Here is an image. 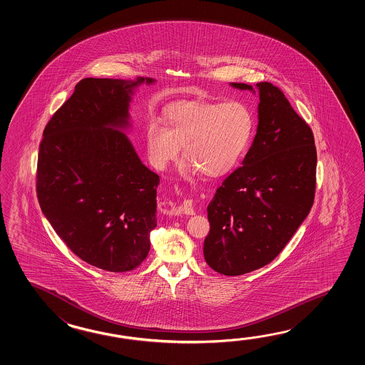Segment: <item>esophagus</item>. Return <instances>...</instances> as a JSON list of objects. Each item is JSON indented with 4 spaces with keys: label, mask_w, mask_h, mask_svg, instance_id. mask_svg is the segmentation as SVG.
I'll list each match as a JSON object with an SVG mask.
<instances>
[{
    "label": "esophagus",
    "mask_w": 365,
    "mask_h": 365,
    "mask_svg": "<svg viewBox=\"0 0 365 365\" xmlns=\"http://www.w3.org/2000/svg\"><path fill=\"white\" fill-rule=\"evenodd\" d=\"M171 214H173V215H180V214H185V215H193V201H192V200H185V201L182 202L181 205H178V206H172Z\"/></svg>",
    "instance_id": "obj_1"
}]
</instances>
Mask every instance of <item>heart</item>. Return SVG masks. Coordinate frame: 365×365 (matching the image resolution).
I'll use <instances>...</instances> for the list:
<instances>
[{"label":"heart","instance_id":"1","mask_svg":"<svg viewBox=\"0 0 365 365\" xmlns=\"http://www.w3.org/2000/svg\"><path fill=\"white\" fill-rule=\"evenodd\" d=\"M253 128V112L244 101L180 103L165 110L164 125L151 120L146 126L148 159L164 171L184 146V159L192 163L189 171L219 178L240 160Z\"/></svg>","mask_w":365,"mask_h":365}]
</instances>
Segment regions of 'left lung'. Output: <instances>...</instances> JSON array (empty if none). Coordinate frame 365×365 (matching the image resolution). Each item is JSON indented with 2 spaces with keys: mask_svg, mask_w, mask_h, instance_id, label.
<instances>
[{
  "mask_svg": "<svg viewBox=\"0 0 365 365\" xmlns=\"http://www.w3.org/2000/svg\"><path fill=\"white\" fill-rule=\"evenodd\" d=\"M256 93L253 86L231 83ZM258 126L242 167L207 206L203 256L212 270L235 277L270 264L308 217L316 192L317 153L309 125L284 93L256 85Z\"/></svg>",
  "mask_w": 365,
  "mask_h": 365,
  "instance_id": "obj_1",
  "label": "left lung"
}]
</instances>
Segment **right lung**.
Wrapping results in <instances>:
<instances>
[{
	"mask_svg": "<svg viewBox=\"0 0 365 365\" xmlns=\"http://www.w3.org/2000/svg\"><path fill=\"white\" fill-rule=\"evenodd\" d=\"M155 83L85 78L49 120L40 143V209L68 248L106 272H130L150 250L159 176L124 130L134 90Z\"/></svg>",
	"mask_w": 365,
	"mask_h": 365,
	"instance_id": "add662e5",
	"label": "right lung"
}]
</instances>
